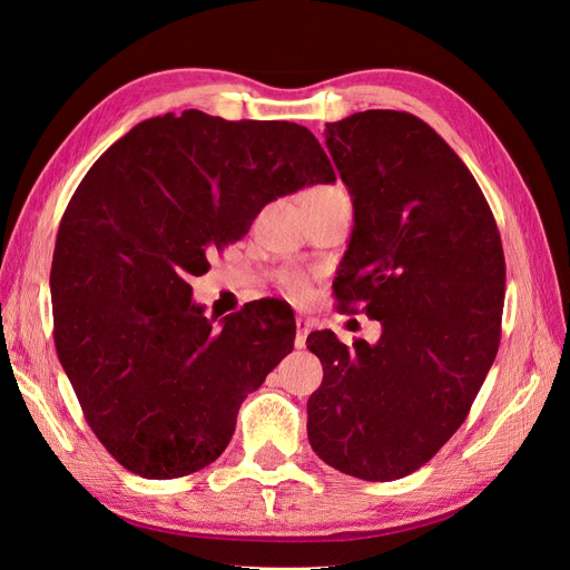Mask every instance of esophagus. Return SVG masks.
Instances as JSON below:
<instances>
[{
  "label": "esophagus",
  "mask_w": 570,
  "mask_h": 570,
  "mask_svg": "<svg viewBox=\"0 0 570 570\" xmlns=\"http://www.w3.org/2000/svg\"><path fill=\"white\" fill-rule=\"evenodd\" d=\"M308 331H312V323L304 321V318H297V335H295V347L302 350L306 344V335Z\"/></svg>",
  "instance_id": "esophagus-1"
}]
</instances>
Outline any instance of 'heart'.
Wrapping results in <instances>:
<instances>
[{
	"instance_id": "b5f03b06",
	"label": "heart",
	"mask_w": 570,
	"mask_h": 570,
	"mask_svg": "<svg viewBox=\"0 0 570 570\" xmlns=\"http://www.w3.org/2000/svg\"><path fill=\"white\" fill-rule=\"evenodd\" d=\"M340 193H344V189H340V187H321V189H314V193H308L306 197H323V195H340ZM285 287L289 292H295V295H302V292L306 289V283L299 278V275H287Z\"/></svg>"
}]
</instances>
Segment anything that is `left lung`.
I'll return each instance as SVG.
<instances>
[{
  "label": "left lung",
  "mask_w": 570,
  "mask_h": 570,
  "mask_svg": "<svg viewBox=\"0 0 570 570\" xmlns=\"http://www.w3.org/2000/svg\"><path fill=\"white\" fill-rule=\"evenodd\" d=\"M325 147L354 204L335 297L383 335L352 347L331 331L306 337L323 364L306 433L327 465L387 482L440 452L485 383L502 335V237L471 170L413 114L325 124Z\"/></svg>",
  "instance_id": "left-lung-1"
}]
</instances>
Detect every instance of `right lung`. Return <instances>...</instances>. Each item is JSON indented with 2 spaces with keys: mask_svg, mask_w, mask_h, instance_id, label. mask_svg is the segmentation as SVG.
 Returning a JSON list of instances; mask_svg holds the SVG:
<instances>
[{
  "mask_svg": "<svg viewBox=\"0 0 570 570\" xmlns=\"http://www.w3.org/2000/svg\"><path fill=\"white\" fill-rule=\"evenodd\" d=\"M333 180L304 126L197 109L142 120L88 170L51 258L55 344L124 469L183 478L226 450L239 404L292 352L295 316L262 302L214 331L187 281L268 202Z\"/></svg>",
  "mask_w": 570,
  "mask_h": 570,
  "instance_id": "obj_1",
  "label": "right lung"
}]
</instances>
